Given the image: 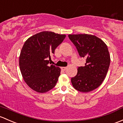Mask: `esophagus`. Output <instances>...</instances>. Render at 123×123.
<instances>
[{"instance_id":"1","label":"esophagus","mask_w":123,"mask_h":123,"mask_svg":"<svg viewBox=\"0 0 123 123\" xmlns=\"http://www.w3.org/2000/svg\"><path fill=\"white\" fill-rule=\"evenodd\" d=\"M66 69H67L66 67H62V68H61V69H62V70H63V71L66 70Z\"/></svg>"}]
</instances>
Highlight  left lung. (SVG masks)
I'll list each match as a JSON object with an SVG mask.
<instances>
[{
    "instance_id": "1",
    "label": "left lung",
    "mask_w": 123,
    "mask_h": 123,
    "mask_svg": "<svg viewBox=\"0 0 123 123\" xmlns=\"http://www.w3.org/2000/svg\"><path fill=\"white\" fill-rule=\"evenodd\" d=\"M80 57L86 59L84 66L78 67L71 78L72 85L79 92H89L99 87L105 79L110 64L107 45L97 37L89 34L68 35Z\"/></svg>"
}]
</instances>
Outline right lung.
Segmentation results:
<instances>
[{"mask_svg": "<svg viewBox=\"0 0 123 123\" xmlns=\"http://www.w3.org/2000/svg\"><path fill=\"white\" fill-rule=\"evenodd\" d=\"M65 35L43 31L29 38L19 56V68L24 81L39 93L53 89L60 74V68L49 65L51 55L63 42Z\"/></svg>", "mask_w": 123, "mask_h": 123, "instance_id": "1", "label": "right lung"}]
</instances>
